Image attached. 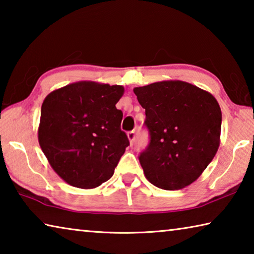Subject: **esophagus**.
Listing matches in <instances>:
<instances>
[{
    "mask_svg": "<svg viewBox=\"0 0 254 254\" xmlns=\"http://www.w3.org/2000/svg\"><path fill=\"white\" fill-rule=\"evenodd\" d=\"M127 137H128V140H130V142L132 144L133 142H134V140H135V131L133 130V131L127 132Z\"/></svg>",
    "mask_w": 254,
    "mask_h": 254,
    "instance_id": "obj_1",
    "label": "esophagus"
}]
</instances>
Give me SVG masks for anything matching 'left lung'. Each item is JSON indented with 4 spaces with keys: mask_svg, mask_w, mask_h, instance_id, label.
I'll return each instance as SVG.
<instances>
[{
    "mask_svg": "<svg viewBox=\"0 0 254 254\" xmlns=\"http://www.w3.org/2000/svg\"><path fill=\"white\" fill-rule=\"evenodd\" d=\"M133 92L145 110L149 143L139 160L150 183L182 189L199 177L220 145L222 112L215 97L186 81L165 80Z\"/></svg>",
    "mask_w": 254,
    "mask_h": 254,
    "instance_id": "obj_1",
    "label": "left lung"
}]
</instances>
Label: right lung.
<instances>
[{
    "label": "right lung",
    "mask_w": 254,
    "mask_h": 254,
    "mask_svg": "<svg viewBox=\"0 0 254 254\" xmlns=\"http://www.w3.org/2000/svg\"><path fill=\"white\" fill-rule=\"evenodd\" d=\"M120 85L78 81L50 93L41 106L39 144L53 169L67 184L95 188L114 174L130 145L115 104Z\"/></svg>",
    "instance_id": "add662e5"
}]
</instances>
